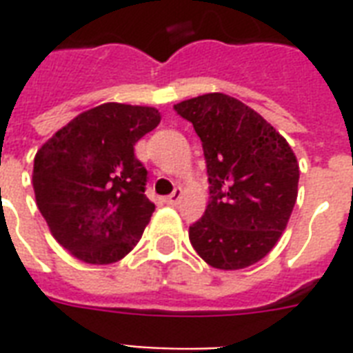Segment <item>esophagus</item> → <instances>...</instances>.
<instances>
[{"label":"esophagus","mask_w":353,"mask_h":353,"mask_svg":"<svg viewBox=\"0 0 353 353\" xmlns=\"http://www.w3.org/2000/svg\"><path fill=\"white\" fill-rule=\"evenodd\" d=\"M181 198H183V188L177 187L176 190H174V192H172L170 196L166 198V203L172 205V207H176V205L179 203V201H181Z\"/></svg>","instance_id":"esophagus-1"}]
</instances>
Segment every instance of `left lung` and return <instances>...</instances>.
I'll return each instance as SVG.
<instances>
[{
	"mask_svg": "<svg viewBox=\"0 0 353 353\" xmlns=\"http://www.w3.org/2000/svg\"><path fill=\"white\" fill-rule=\"evenodd\" d=\"M203 143L210 203L188 229L190 243L216 269L249 268L268 256L288 227L299 163L290 143L252 108L225 93L176 104Z\"/></svg>",
	"mask_w": 353,
	"mask_h": 353,
	"instance_id": "8db88e82",
	"label": "left lung"
}]
</instances>
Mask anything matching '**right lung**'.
<instances>
[{
	"instance_id": "1",
	"label": "right lung",
	"mask_w": 353,
	"mask_h": 353,
	"mask_svg": "<svg viewBox=\"0 0 353 353\" xmlns=\"http://www.w3.org/2000/svg\"><path fill=\"white\" fill-rule=\"evenodd\" d=\"M159 110L106 102L69 121L34 155L36 205L54 240L80 262H119L141 240L155 205L133 155Z\"/></svg>"
}]
</instances>
